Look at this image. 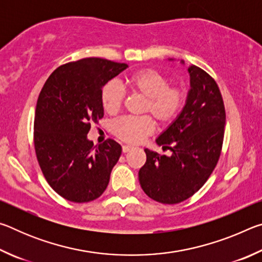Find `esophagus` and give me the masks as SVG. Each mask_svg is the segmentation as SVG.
<instances>
[{
  "mask_svg": "<svg viewBox=\"0 0 262 262\" xmlns=\"http://www.w3.org/2000/svg\"><path fill=\"white\" fill-rule=\"evenodd\" d=\"M132 149H133L132 145H123V147H122V152L126 154V152H128V151H130Z\"/></svg>",
  "mask_w": 262,
  "mask_h": 262,
  "instance_id": "obj_1",
  "label": "esophagus"
}]
</instances>
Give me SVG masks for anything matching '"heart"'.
<instances>
[{
  "label": "heart",
  "instance_id": "obj_1",
  "mask_svg": "<svg viewBox=\"0 0 262 262\" xmlns=\"http://www.w3.org/2000/svg\"><path fill=\"white\" fill-rule=\"evenodd\" d=\"M128 88L133 94L145 99L144 113H150L159 125L165 126L178 117L185 103L186 92L180 85H168V78L156 69L144 68L128 75ZM100 101L108 114L120 111L125 92L117 82L105 83L100 90ZM155 123L150 117L121 118L112 126L113 134L127 143H140L154 132Z\"/></svg>",
  "mask_w": 262,
  "mask_h": 262
}]
</instances>
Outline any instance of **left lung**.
I'll return each mask as SVG.
<instances>
[{
  "mask_svg": "<svg viewBox=\"0 0 262 262\" xmlns=\"http://www.w3.org/2000/svg\"><path fill=\"white\" fill-rule=\"evenodd\" d=\"M187 70L190 89L184 108L156 140L172 155L161 156L144 149L147 162L139 171L144 193L165 205L187 200L205 185L219 162L224 139L225 108L219 85L196 66Z\"/></svg>",
  "mask_w": 262,
  "mask_h": 262,
  "instance_id": "1",
  "label": "left lung"
}]
</instances>
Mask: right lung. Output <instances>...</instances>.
Wrapping results in <instances>:
<instances>
[{"label": "right lung", "mask_w": 262, "mask_h": 262, "mask_svg": "<svg viewBox=\"0 0 262 262\" xmlns=\"http://www.w3.org/2000/svg\"><path fill=\"white\" fill-rule=\"evenodd\" d=\"M128 66L100 57L62 64L47 78L34 115V149L42 174L72 202L94 201L104 193L121 145L112 139L94 145L92 123L104 117L100 90Z\"/></svg>", "instance_id": "right-lung-1"}]
</instances>
